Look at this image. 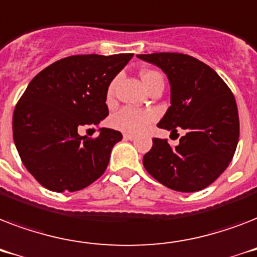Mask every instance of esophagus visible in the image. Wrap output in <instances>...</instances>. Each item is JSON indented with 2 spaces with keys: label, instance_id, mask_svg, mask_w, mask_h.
<instances>
[{
  "label": "esophagus",
  "instance_id": "34e87169",
  "mask_svg": "<svg viewBox=\"0 0 257 257\" xmlns=\"http://www.w3.org/2000/svg\"><path fill=\"white\" fill-rule=\"evenodd\" d=\"M135 135H131V133H124V140H135Z\"/></svg>",
  "mask_w": 257,
  "mask_h": 257
}]
</instances>
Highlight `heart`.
Here are the masks:
<instances>
[{
	"mask_svg": "<svg viewBox=\"0 0 257 257\" xmlns=\"http://www.w3.org/2000/svg\"><path fill=\"white\" fill-rule=\"evenodd\" d=\"M161 74L155 70H144L141 73V78L144 82L145 88L151 85V82L156 77H160ZM114 92V84H110L106 92V97L112 98ZM156 120V113L147 109H139L135 106H124L120 110H117L110 118V124L114 129H118L121 132L126 133H140L144 132L153 121Z\"/></svg>",
	"mask_w": 257,
	"mask_h": 257,
	"instance_id": "obj_1",
	"label": "heart"
}]
</instances>
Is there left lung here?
<instances>
[{"label": "left lung", "instance_id": "obj_1", "mask_svg": "<svg viewBox=\"0 0 257 257\" xmlns=\"http://www.w3.org/2000/svg\"><path fill=\"white\" fill-rule=\"evenodd\" d=\"M137 57L161 68L171 82V106L157 126L187 131L177 147L155 137L143 164L173 191H201L227 169L236 152L240 124L235 96L211 66L192 56L160 52Z\"/></svg>", "mask_w": 257, "mask_h": 257}]
</instances>
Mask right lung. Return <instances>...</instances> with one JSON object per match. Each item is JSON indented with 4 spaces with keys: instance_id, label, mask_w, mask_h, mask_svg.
<instances>
[{
    "instance_id": "obj_1",
    "label": "right lung",
    "mask_w": 257,
    "mask_h": 257,
    "mask_svg": "<svg viewBox=\"0 0 257 257\" xmlns=\"http://www.w3.org/2000/svg\"><path fill=\"white\" fill-rule=\"evenodd\" d=\"M132 57L69 56L30 81L14 108L13 139L22 164L42 187L80 191L104 173L122 135L101 128L97 137H82L78 131L108 116L109 84Z\"/></svg>"
}]
</instances>
